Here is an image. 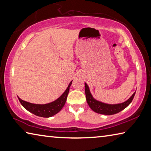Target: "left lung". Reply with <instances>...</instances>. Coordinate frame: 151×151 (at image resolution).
I'll return each mask as SVG.
<instances>
[{
	"label": "left lung",
	"instance_id": "8db88e82",
	"mask_svg": "<svg viewBox=\"0 0 151 151\" xmlns=\"http://www.w3.org/2000/svg\"><path fill=\"white\" fill-rule=\"evenodd\" d=\"M85 87L86 101H87V103L90 108L96 113L106 114V115H112V114H116L124 109L131 104L135 94V93H134L124 103L116 104H110L102 103V102L94 99L91 93L88 86L86 83H85Z\"/></svg>",
	"mask_w": 151,
	"mask_h": 151
}]
</instances>
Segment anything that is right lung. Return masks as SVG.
I'll return each instance as SVG.
<instances>
[{
	"mask_svg": "<svg viewBox=\"0 0 151 151\" xmlns=\"http://www.w3.org/2000/svg\"><path fill=\"white\" fill-rule=\"evenodd\" d=\"M72 84V81L70 82L68 85L67 88L64 92L63 94L57 100L52 102V103L45 104H33L29 103V102L22 101L19 97V100L20 103L23 106L24 108L26 109L27 111L31 112V113L35 114V115L45 117V118H48V117L52 116L57 113H58L63 107L65 105L66 103V99L69 92L70 86Z\"/></svg>",
	"mask_w": 151,
	"mask_h": 151,
	"instance_id": "1",
	"label": "right lung"
}]
</instances>
